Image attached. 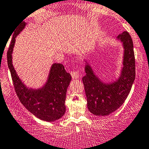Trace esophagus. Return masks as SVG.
Segmentation results:
<instances>
[{
    "label": "esophagus",
    "instance_id": "esophagus-1",
    "mask_svg": "<svg viewBox=\"0 0 149 149\" xmlns=\"http://www.w3.org/2000/svg\"><path fill=\"white\" fill-rule=\"evenodd\" d=\"M70 74H71L72 78H73V79H76L79 77V73L78 70H73V71L70 72Z\"/></svg>",
    "mask_w": 149,
    "mask_h": 149
}]
</instances>
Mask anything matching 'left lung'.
<instances>
[{
	"instance_id": "obj_1",
	"label": "left lung",
	"mask_w": 149,
	"mask_h": 149,
	"mask_svg": "<svg viewBox=\"0 0 149 149\" xmlns=\"http://www.w3.org/2000/svg\"><path fill=\"white\" fill-rule=\"evenodd\" d=\"M124 47L123 68L117 81L104 84L94 75L90 65L85 67L86 74L82 78L87 107L95 115L106 116L115 112L127 99L136 78V60L130 34L125 31L118 37Z\"/></svg>"
}]
</instances>
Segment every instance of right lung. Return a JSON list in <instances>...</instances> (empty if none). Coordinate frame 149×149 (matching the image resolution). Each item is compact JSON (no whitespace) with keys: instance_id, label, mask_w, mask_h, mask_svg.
<instances>
[{"instance_id":"1","label":"right lung","mask_w":149,"mask_h":149,"mask_svg":"<svg viewBox=\"0 0 149 149\" xmlns=\"http://www.w3.org/2000/svg\"><path fill=\"white\" fill-rule=\"evenodd\" d=\"M25 25L26 23L22 22L15 28L7 52V62L15 91L22 104L37 118L47 122L55 121L65 114L66 91L71 76L65 71L62 64L55 63L51 68L47 82L43 88L32 90L25 86L13 68L11 55L15 38L24 28Z\"/></svg>"}]
</instances>
